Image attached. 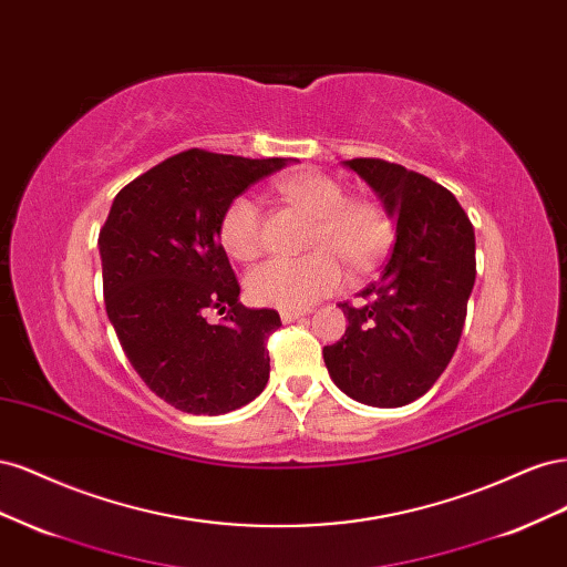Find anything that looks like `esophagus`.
<instances>
[{
    "label": "esophagus",
    "mask_w": 567,
    "mask_h": 567,
    "mask_svg": "<svg viewBox=\"0 0 567 567\" xmlns=\"http://www.w3.org/2000/svg\"><path fill=\"white\" fill-rule=\"evenodd\" d=\"M279 315H281V321H284V323H290V321L307 317V315H310V310H281Z\"/></svg>",
    "instance_id": "obj_1"
}]
</instances>
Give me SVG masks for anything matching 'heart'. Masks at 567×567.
Returning a JSON list of instances; mask_svg holds the SVG:
<instances>
[{
  "label": "heart",
  "mask_w": 567,
  "mask_h": 567,
  "mask_svg": "<svg viewBox=\"0 0 567 567\" xmlns=\"http://www.w3.org/2000/svg\"><path fill=\"white\" fill-rule=\"evenodd\" d=\"M277 192L312 217L307 248L312 252L271 260L248 271V296L271 307H307L333 293L346 279V260L354 271H367L383 260L392 241V221L371 198H346L336 177L300 169L279 179ZM219 241L236 260H252L262 250V210L250 194L229 200L219 219Z\"/></svg>",
  "instance_id": "b5f03b06"
}]
</instances>
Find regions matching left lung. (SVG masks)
I'll use <instances>...</instances> for the list:
<instances>
[{
    "mask_svg": "<svg viewBox=\"0 0 567 567\" xmlns=\"http://www.w3.org/2000/svg\"><path fill=\"white\" fill-rule=\"evenodd\" d=\"M346 165L398 221V241L362 302H340L348 329L323 348L333 383L371 406H404L433 388L456 352L475 284V234L452 192L381 158Z\"/></svg>",
    "mask_w": 567,
    "mask_h": 567,
    "instance_id": "left-lung-1",
    "label": "left lung"
}]
</instances>
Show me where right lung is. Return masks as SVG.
Wrapping results in <instances>:
<instances>
[{"label": "right lung", "instance_id": "right-lung-1", "mask_svg": "<svg viewBox=\"0 0 567 567\" xmlns=\"http://www.w3.org/2000/svg\"><path fill=\"white\" fill-rule=\"evenodd\" d=\"M286 163L182 151L120 188L99 231L120 346L148 390L186 414H227L269 381L267 340L281 319L238 302L219 219L231 198ZM210 311L226 317L210 324Z\"/></svg>", "mask_w": 567, "mask_h": 567}]
</instances>
